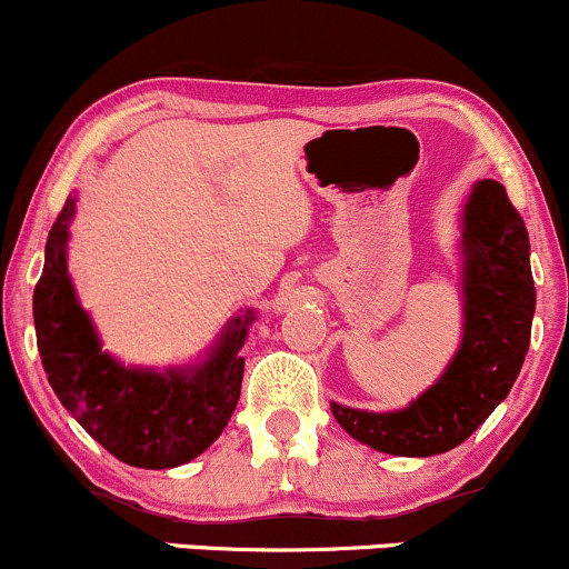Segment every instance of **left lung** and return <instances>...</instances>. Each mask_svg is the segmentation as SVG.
I'll list each match as a JSON object with an SVG mask.
<instances>
[{
  "mask_svg": "<svg viewBox=\"0 0 569 569\" xmlns=\"http://www.w3.org/2000/svg\"><path fill=\"white\" fill-rule=\"evenodd\" d=\"M462 341L432 387L400 411L330 403L355 440L395 457L455 449L508 398L525 366L535 317L529 236L497 180H478L459 217Z\"/></svg>",
  "mask_w": 569,
  "mask_h": 569,
  "instance_id": "obj_1",
  "label": "left lung"
}]
</instances>
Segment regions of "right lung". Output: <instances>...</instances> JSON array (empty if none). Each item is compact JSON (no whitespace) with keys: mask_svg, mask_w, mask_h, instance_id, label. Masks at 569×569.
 <instances>
[{"mask_svg":"<svg viewBox=\"0 0 569 569\" xmlns=\"http://www.w3.org/2000/svg\"><path fill=\"white\" fill-rule=\"evenodd\" d=\"M78 199L69 196L44 244L34 287L37 349L50 387L93 440L133 468L166 470L190 462L220 438L241 395L244 347L254 311L220 330L199 362L174 368L126 366L101 349L67 266L69 226Z\"/></svg>","mask_w":569,"mask_h":569,"instance_id":"right-lung-1","label":"right lung"}]
</instances>
